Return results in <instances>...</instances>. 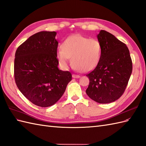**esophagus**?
<instances>
[{
	"instance_id": "1",
	"label": "esophagus",
	"mask_w": 146,
	"mask_h": 146,
	"mask_svg": "<svg viewBox=\"0 0 146 146\" xmlns=\"http://www.w3.org/2000/svg\"><path fill=\"white\" fill-rule=\"evenodd\" d=\"M72 77H73V78H75V79H78L80 77V76L76 75V74H72Z\"/></svg>"
}]
</instances>
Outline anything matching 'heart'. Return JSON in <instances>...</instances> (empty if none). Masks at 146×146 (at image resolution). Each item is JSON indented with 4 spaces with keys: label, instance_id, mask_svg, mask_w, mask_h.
<instances>
[{
    "label": "heart",
    "instance_id": "heart-1",
    "mask_svg": "<svg viewBox=\"0 0 146 146\" xmlns=\"http://www.w3.org/2000/svg\"><path fill=\"white\" fill-rule=\"evenodd\" d=\"M101 45L96 38H89L80 34L67 38L57 52L59 63L64 67L69 65L70 58L76 69L89 72L98 66L101 58Z\"/></svg>",
    "mask_w": 146,
    "mask_h": 146
}]
</instances>
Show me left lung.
Returning <instances> with one entry per match:
<instances>
[{
    "label": "left lung",
    "instance_id": "obj_1",
    "mask_svg": "<svg viewBox=\"0 0 146 146\" xmlns=\"http://www.w3.org/2000/svg\"><path fill=\"white\" fill-rule=\"evenodd\" d=\"M97 37L101 45V58L95 69L86 75L90 82L86 92L97 102L108 104L124 93L132 63L127 47L114 35L101 30Z\"/></svg>",
    "mask_w": 146,
    "mask_h": 146
}]
</instances>
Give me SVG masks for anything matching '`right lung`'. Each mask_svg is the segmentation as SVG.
I'll list each match as a JSON object with an SVG mask.
<instances>
[{"mask_svg":"<svg viewBox=\"0 0 146 146\" xmlns=\"http://www.w3.org/2000/svg\"><path fill=\"white\" fill-rule=\"evenodd\" d=\"M56 34L37 32L15 52L14 77L18 89L29 101L42 108L56 104L72 80L70 72L58 68Z\"/></svg>","mask_w":146,"mask_h":146,"instance_id":"1","label":"right lung"}]
</instances>
